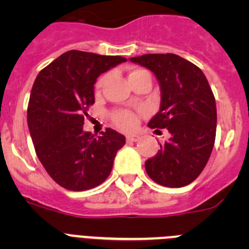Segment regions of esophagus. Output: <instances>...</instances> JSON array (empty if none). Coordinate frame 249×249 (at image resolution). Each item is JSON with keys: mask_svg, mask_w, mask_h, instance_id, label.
Wrapping results in <instances>:
<instances>
[{"mask_svg": "<svg viewBox=\"0 0 249 249\" xmlns=\"http://www.w3.org/2000/svg\"><path fill=\"white\" fill-rule=\"evenodd\" d=\"M126 140H127V142H128V143H133V142H137V141H140V136L129 135V136H127Z\"/></svg>", "mask_w": 249, "mask_h": 249, "instance_id": "obj_1", "label": "esophagus"}]
</instances>
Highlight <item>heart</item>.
<instances>
[{
    "mask_svg": "<svg viewBox=\"0 0 249 249\" xmlns=\"http://www.w3.org/2000/svg\"><path fill=\"white\" fill-rule=\"evenodd\" d=\"M140 71L141 70H136V71H133L132 73H136V72H140ZM105 82H106V76H102L100 80L97 81V83H96V89H102ZM112 120H113V122L116 123L120 128L127 129V131L133 129L136 127V124H137V118H136L135 114L129 111L114 112V113L112 114Z\"/></svg>",
    "mask_w": 249,
    "mask_h": 249,
    "instance_id": "obj_1",
    "label": "heart"
}]
</instances>
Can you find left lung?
Returning a JSON list of instances; mask_svg holds the SVG:
<instances>
[{
	"instance_id": "8db88e82",
	"label": "left lung",
	"mask_w": 249,
	"mask_h": 249,
	"mask_svg": "<svg viewBox=\"0 0 249 249\" xmlns=\"http://www.w3.org/2000/svg\"><path fill=\"white\" fill-rule=\"evenodd\" d=\"M129 61L155 73L160 106L148 127L167 128L171 135L157 155L146 160L147 175L171 188L192 183L214 146L217 108L210 83L197 66L177 54L148 53Z\"/></svg>"
}]
</instances>
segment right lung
<instances>
[{
    "label": "right lung",
    "instance_id": "1",
    "mask_svg": "<svg viewBox=\"0 0 249 249\" xmlns=\"http://www.w3.org/2000/svg\"><path fill=\"white\" fill-rule=\"evenodd\" d=\"M121 56L68 51L39 72L31 91L27 122L37 157L56 183L70 191L100 186L109 176L124 136L107 128L83 131L101 73L126 62Z\"/></svg>",
    "mask_w": 249,
    "mask_h": 249
}]
</instances>
